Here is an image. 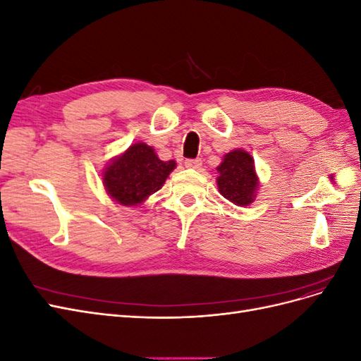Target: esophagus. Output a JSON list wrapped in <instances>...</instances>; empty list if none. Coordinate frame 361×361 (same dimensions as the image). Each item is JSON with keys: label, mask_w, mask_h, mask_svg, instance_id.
I'll use <instances>...</instances> for the list:
<instances>
[{"label": "esophagus", "mask_w": 361, "mask_h": 361, "mask_svg": "<svg viewBox=\"0 0 361 361\" xmlns=\"http://www.w3.org/2000/svg\"><path fill=\"white\" fill-rule=\"evenodd\" d=\"M200 166H202V159L200 158L185 161V167H188V169H200Z\"/></svg>", "instance_id": "34e87169"}]
</instances>
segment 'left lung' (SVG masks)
Listing matches in <instances>:
<instances>
[{
  "mask_svg": "<svg viewBox=\"0 0 361 361\" xmlns=\"http://www.w3.org/2000/svg\"><path fill=\"white\" fill-rule=\"evenodd\" d=\"M218 191L224 199L238 206L253 203L259 188V179L255 170V159L248 152L235 149L224 155L216 167Z\"/></svg>",
  "mask_w": 361,
  "mask_h": 361,
  "instance_id": "left-lung-1",
  "label": "left lung"
}]
</instances>
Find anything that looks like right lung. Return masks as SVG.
Wrapping results in <instances>:
<instances>
[{
  "label": "right lung",
  "instance_id": "add662e5",
  "mask_svg": "<svg viewBox=\"0 0 361 361\" xmlns=\"http://www.w3.org/2000/svg\"><path fill=\"white\" fill-rule=\"evenodd\" d=\"M176 162L161 161L146 143L129 146L113 158L104 170L102 179L108 195L123 206H137L162 188Z\"/></svg>",
  "mask_w": 361,
  "mask_h": 361
}]
</instances>
